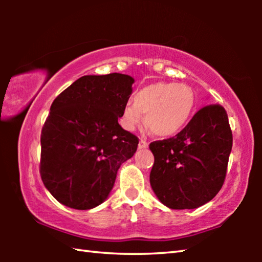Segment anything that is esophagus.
<instances>
[{"label":"esophagus","mask_w":262,"mask_h":262,"mask_svg":"<svg viewBox=\"0 0 262 262\" xmlns=\"http://www.w3.org/2000/svg\"><path fill=\"white\" fill-rule=\"evenodd\" d=\"M148 145H149V143H148L147 141H144V140H141L139 142V149H147Z\"/></svg>","instance_id":"34e87169"}]
</instances>
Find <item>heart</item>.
<instances>
[{
  "mask_svg": "<svg viewBox=\"0 0 262 262\" xmlns=\"http://www.w3.org/2000/svg\"><path fill=\"white\" fill-rule=\"evenodd\" d=\"M195 107V96L186 84L157 82L140 89L122 111V126L134 130L143 122L156 136L171 137L184 129Z\"/></svg>",
  "mask_w": 262,
  "mask_h": 262,
  "instance_id": "heart-1",
  "label": "heart"
}]
</instances>
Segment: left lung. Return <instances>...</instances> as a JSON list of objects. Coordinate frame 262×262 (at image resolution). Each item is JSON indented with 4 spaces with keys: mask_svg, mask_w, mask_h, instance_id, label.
Returning a JSON list of instances; mask_svg holds the SVG:
<instances>
[{
    "mask_svg": "<svg viewBox=\"0 0 262 262\" xmlns=\"http://www.w3.org/2000/svg\"><path fill=\"white\" fill-rule=\"evenodd\" d=\"M155 163L150 185L171 209H195L216 196L223 186L232 133L221 105H208L171 139L150 143Z\"/></svg>",
    "mask_w": 262,
    "mask_h": 262,
    "instance_id": "8db88e82",
    "label": "left lung"
}]
</instances>
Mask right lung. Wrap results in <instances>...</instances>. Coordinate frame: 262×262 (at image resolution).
<instances>
[{
    "label": "right lung",
    "mask_w": 262,
    "mask_h": 262,
    "mask_svg": "<svg viewBox=\"0 0 262 262\" xmlns=\"http://www.w3.org/2000/svg\"><path fill=\"white\" fill-rule=\"evenodd\" d=\"M125 74L86 75L56 97L41 130L40 176L63 206L92 209L107 199L139 140L118 119L133 92Z\"/></svg>",
    "instance_id": "right-lung-1"
}]
</instances>
